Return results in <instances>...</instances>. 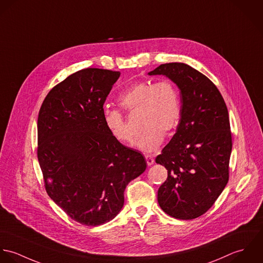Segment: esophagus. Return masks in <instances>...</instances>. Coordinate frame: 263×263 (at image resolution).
<instances>
[{
  "label": "esophagus",
  "instance_id": "obj_1",
  "mask_svg": "<svg viewBox=\"0 0 263 263\" xmlns=\"http://www.w3.org/2000/svg\"><path fill=\"white\" fill-rule=\"evenodd\" d=\"M145 159H146V163H147V165H152V164H154V163H155V159H154V158H153L152 156H149V155L145 156Z\"/></svg>",
  "mask_w": 263,
  "mask_h": 263
}]
</instances>
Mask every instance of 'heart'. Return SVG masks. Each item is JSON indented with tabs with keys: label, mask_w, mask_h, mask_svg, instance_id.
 Instances as JSON below:
<instances>
[{
	"label": "heart",
	"mask_w": 263,
	"mask_h": 263,
	"mask_svg": "<svg viewBox=\"0 0 263 263\" xmlns=\"http://www.w3.org/2000/svg\"><path fill=\"white\" fill-rule=\"evenodd\" d=\"M118 103L126 110L141 111L140 128L143 133L138 147L147 153L158 149L163 136L168 135L177 126L181 115L179 91L170 80L135 83L119 97ZM104 122L116 140L126 145L135 143L136 136L120 111L105 109Z\"/></svg>",
	"instance_id": "heart-1"
}]
</instances>
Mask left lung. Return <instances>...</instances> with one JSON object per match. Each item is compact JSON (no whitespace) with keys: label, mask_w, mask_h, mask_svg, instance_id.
Listing matches in <instances>:
<instances>
[{"label":"left lung","mask_w":263,"mask_h":263,"mask_svg":"<svg viewBox=\"0 0 263 263\" xmlns=\"http://www.w3.org/2000/svg\"><path fill=\"white\" fill-rule=\"evenodd\" d=\"M148 75L167 77L181 95L177 131L156 158L167 170L158 189V204L175 218L193 219L210 210L229 181L228 108L216 86L187 64H162Z\"/></svg>","instance_id":"obj_1"}]
</instances>
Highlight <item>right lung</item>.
Segmentation results:
<instances>
[{"instance_id":"obj_1","label":"right lung","mask_w":263,"mask_h":263,"mask_svg":"<svg viewBox=\"0 0 263 263\" xmlns=\"http://www.w3.org/2000/svg\"><path fill=\"white\" fill-rule=\"evenodd\" d=\"M120 72L87 68L46 97L37 119V158L53 202L85 226L111 220L128 183L146 168L143 156L116 140L104 104Z\"/></svg>"}]
</instances>
